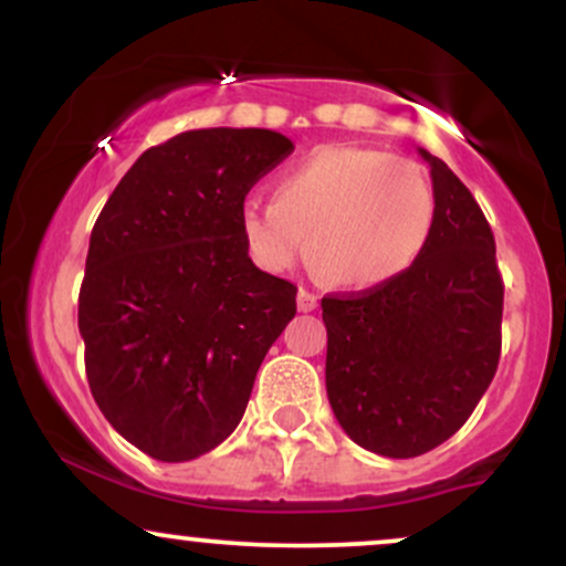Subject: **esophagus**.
<instances>
[{"instance_id":"34e87169","label":"esophagus","mask_w":566,"mask_h":566,"mask_svg":"<svg viewBox=\"0 0 566 566\" xmlns=\"http://www.w3.org/2000/svg\"><path fill=\"white\" fill-rule=\"evenodd\" d=\"M316 305H319V297L314 295V292H308V290H297V308L301 311H314Z\"/></svg>"}]
</instances>
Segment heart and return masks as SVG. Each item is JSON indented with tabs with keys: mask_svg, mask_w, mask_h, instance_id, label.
Instances as JSON below:
<instances>
[{
	"mask_svg": "<svg viewBox=\"0 0 566 566\" xmlns=\"http://www.w3.org/2000/svg\"><path fill=\"white\" fill-rule=\"evenodd\" d=\"M433 226V193L415 161L378 148L322 146L247 199L239 229L252 261L290 271L311 258L337 287L373 290L418 261Z\"/></svg>",
	"mask_w": 566,
	"mask_h": 566,
	"instance_id": "b5f03b06",
	"label": "heart"
}]
</instances>
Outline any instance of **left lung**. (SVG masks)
Instances as JSON below:
<instances>
[{
  "label": "left lung",
  "mask_w": 566,
  "mask_h": 566,
  "mask_svg": "<svg viewBox=\"0 0 566 566\" xmlns=\"http://www.w3.org/2000/svg\"><path fill=\"white\" fill-rule=\"evenodd\" d=\"M423 252L380 287L322 297L337 423L382 458H418L458 431L500 361L503 279L482 207L439 157Z\"/></svg>",
  "instance_id": "8db88e82"
}]
</instances>
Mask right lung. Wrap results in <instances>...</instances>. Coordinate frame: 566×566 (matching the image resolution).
Here are the masks:
<instances>
[{"label":"right lung","instance_id":"1","mask_svg":"<svg viewBox=\"0 0 566 566\" xmlns=\"http://www.w3.org/2000/svg\"><path fill=\"white\" fill-rule=\"evenodd\" d=\"M274 129H188L143 151L90 233L80 333L90 391L140 452L184 463L242 420L297 287L250 261L239 210L292 154Z\"/></svg>","mask_w":566,"mask_h":566}]
</instances>
